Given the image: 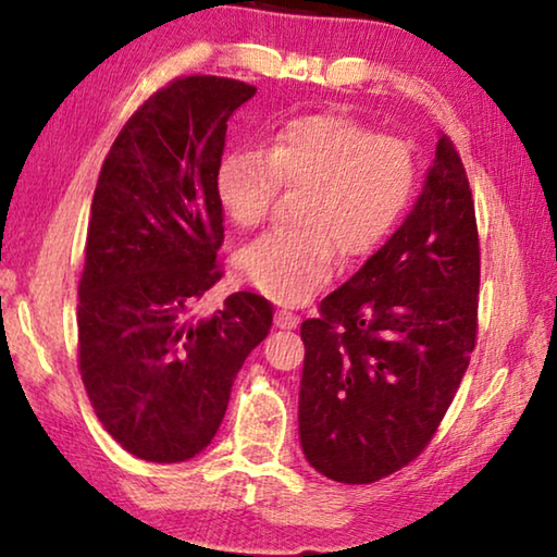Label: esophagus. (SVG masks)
Instances as JSON below:
<instances>
[{
	"instance_id": "obj_1",
	"label": "esophagus",
	"mask_w": 557,
	"mask_h": 557,
	"mask_svg": "<svg viewBox=\"0 0 557 557\" xmlns=\"http://www.w3.org/2000/svg\"><path fill=\"white\" fill-rule=\"evenodd\" d=\"M299 324V317L287 312V309H277L275 312V326L277 329H295Z\"/></svg>"
}]
</instances>
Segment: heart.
Wrapping results in <instances>:
<instances>
[{"mask_svg":"<svg viewBox=\"0 0 557 557\" xmlns=\"http://www.w3.org/2000/svg\"><path fill=\"white\" fill-rule=\"evenodd\" d=\"M420 184L408 139L375 135L344 115L287 122L260 149H235L215 174L228 221L258 228L280 188L299 191L295 228L260 235L238 252L245 282L282 305H301L346 262L373 256L398 228Z\"/></svg>","mask_w":557,"mask_h":557,"instance_id":"b5f03b06","label":"heart"}]
</instances>
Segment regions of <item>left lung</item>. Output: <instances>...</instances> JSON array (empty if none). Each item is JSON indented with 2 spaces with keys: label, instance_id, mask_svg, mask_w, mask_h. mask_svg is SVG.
I'll return each mask as SVG.
<instances>
[{
  "label": "left lung",
  "instance_id": "1",
  "mask_svg": "<svg viewBox=\"0 0 557 557\" xmlns=\"http://www.w3.org/2000/svg\"><path fill=\"white\" fill-rule=\"evenodd\" d=\"M479 272L469 178L442 135L408 219L301 324L299 440L317 471L371 484L430 445L476 346Z\"/></svg>",
  "mask_w": 557,
  "mask_h": 557
}]
</instances>
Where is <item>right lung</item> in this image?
Listing matches in <instances>:
<instances>
[{"label":"right lung","mask_w":557,"mask_h":557,"mask_svg":"<svg viewBox=\"0 0 557 557\" xmlns=\"http://www.w3.org/2000/svg\"><path fill=\"white\" fill-rule=\"evenodd\" d=\"M256 86L182 75L139 106L92 194L78 282V371L102 428L129 455L172 465L209 445L235 373L270 334L272 309L235 292L188 309L223 277L215 174L228 117Z\"/></svg>","instance_id":"add662e5"}]
</instances>
